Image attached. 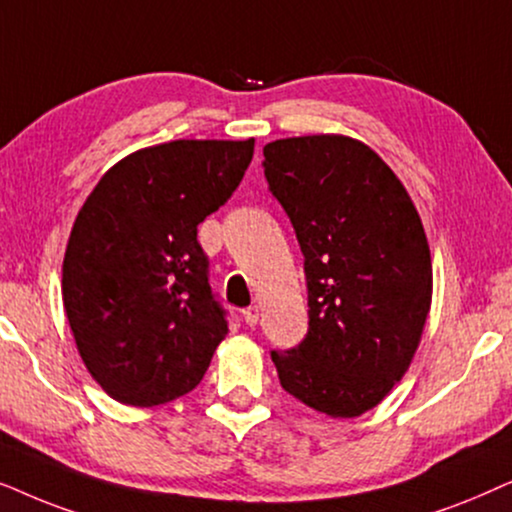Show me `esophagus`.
Instances as JSON below:
<instances>
[{
    "instance_id": "34e87169",
    "label": "esophagus",
    "mask_w": 512,
    "mask_h": 512,
    "mask_svg": "<svg viewBox=\"0 0 512 512\" xmlns=\"http://www.w3.org/2000/svg\"><path fill=\"white\" fill-rule=\"evenodd\" d=\"M243 320L245 325L255 327L257 320H260V309H257V306H248V309H243Z\"/></svg>"
}]
</instances>
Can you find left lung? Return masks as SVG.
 <instances>
[{"mask_svg": "<svg viewBox=\"0 0 512 512\" xmlns=\"http://www.w3.org/2000/svg\"><path fill=\"white\" fill-rule=\"evenodd\" d=\"M269 192L304 255L309 330L271 351L281 386L330 417H360L403 379L431 311L424 224L363 142L304 135L264 147Z\"/></svg>", "mask_w": 512, "mask_h": 512, "instance_id": "8db88e82", "label": "left lung"}]
</instances>
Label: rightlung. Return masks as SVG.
<instances>
[{
    "instance_id": "obj_1",
    "label": "right lung",
    "mask_w": 512,
    "mask_h": 512,
    "mask_svg": "<svg viewBox=\"0 0 512 512\" xmlns=\"http://www.w3.org/2000/svg\"><path fill=\"white\" fill-rule=\"evenodd\" d=\"M255 140H173L112 166L74 220L63 304L91 377L124 405L199 386L229 332L199 224L224 206Z\"/></svg>"
}]
</instances>
